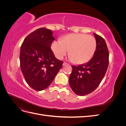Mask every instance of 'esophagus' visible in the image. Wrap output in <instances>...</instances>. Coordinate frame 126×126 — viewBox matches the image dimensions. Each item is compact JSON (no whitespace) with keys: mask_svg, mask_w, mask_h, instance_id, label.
<instances>
[{"mask_svg":"<svg viewBox=\"0 0 126 126\" xmlns=\"http://www.w3.org/2000/svg\"><path fill=\"white\" fill-rule=\"evenodd\" d=\"M68 64H68V63H63V66L68 65Z\"/></svg>","mask_w":126,"mask_h":126,"instance_id":"1","label":"esophagus"}]
</instances>
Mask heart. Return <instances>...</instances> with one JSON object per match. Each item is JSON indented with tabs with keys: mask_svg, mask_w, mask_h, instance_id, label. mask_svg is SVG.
Returning a JSON list of instances; mask_svg holds the SVG:
<instances>
[{
	"mask_svg": "<svg viewBox=\"0 0 126 126\" xmlns=\"http://www.w3.org/2000/svg\"><path fill=\"white\" fill-rule=\"evenodd\" d=\"M97 46L96 39L86 34H70L61 41H55L51 49L57 58L62 59L69 51L70 59L76 64L87 63L92 58Z\"/></svg>",
	"mask_w": 126,
	"mask_h": 126,
	"instance_id": "1",
	"label": "heart"
}]
</instances>
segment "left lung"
<instances>
[{
    "label": "left lung",
    "instance_id": "1",
    "mask_svg": "<svg viewBox=\"0 0 126 126\" xmlns=\"http://www.w3.org/2000/svg\"><path fill=\"white\" fill-rule=\"evenodd\" d=\"M97 46L94 56L89 62L78 66H72L69 85L79 96L92 93L100 85L109 64V51L105 39L94 33Z\"/></svg>",
    "mask_w": 126,
    "mask_h": 126
}]
</instances>
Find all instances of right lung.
<instances>
[{
  "instance_id": "1",
  "label": "right lung",
  "mask_w": 126,
  "mask_h": 126,
  "mask_svg": "<svg viewBox=\"0 0 126 126\" xmlns=\"http://www.w3.org/2000/svg\"><path fill=\"white\" fill-rule=\"evenodd\" d=\"M55 40L51 30L38 29L27 36L20 48V65L27 83L37 91L50 85L62 68L51 49Z\"/></svg>"
}]
</instances>
